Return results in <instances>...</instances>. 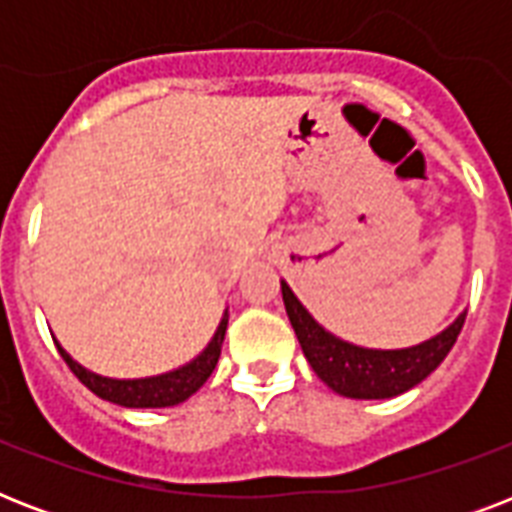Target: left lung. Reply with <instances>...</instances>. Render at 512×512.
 <instances>
[{
    "mask_svg": "<svg viewBox=\"0 0 512 512\" xmlns=\"http://www.w3.org/2000/svg\"><path fill=\"white\" fill-rule=\"evenodd\" d=\"M281 297L313 372L345 398H393L412 390L444 361L465 324V313H460L444 332L412 348H361L321 327L287 287V281H281Z\"/></svg>",
    "mask_w": 512,
    "mask_h": 512,
    "instance_id": "obj_1",
    "label": "left lung"
}]
</instances>
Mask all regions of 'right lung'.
<instances>
[{
    "label": "right lung",
    "mask_w": 512,
    "mask_h": 512,
    "mask_svg": "<svg viewBox=\"0 0 512 512\" xmlns=\"http://www.w3.org/2000/svg\"><path fill=\"white\" fill-rule=\"evenodd\" d=\"M225 329H228V311L220 319L215 337L209 340V345L201 350L199 356L188 361L180 369L172 372L156 374V377H140V380H114V377H103L90 369H84L79 361L68 356L66 350L60 348V356L68 364V369L95 393V396L106 398L111 404L130 406V409H162V406H175L183 404L185 398H191L196 390L209 380V374L217 366L220 358V348H223Z\"/></svg>",
    "instance_id": "1"
}]
</instances>
